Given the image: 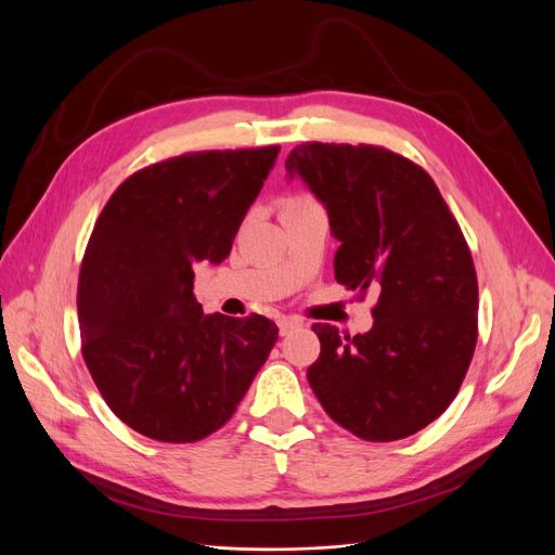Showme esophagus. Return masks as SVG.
<instances>
[{
  "mask_svg": "<svg viewBox=\"0 0 555 555\" xmlns=\"http://www.w3.org/2000/svg\"><path fill=\"white\" fill-rule=\"evenodd\" d=\"M278 326H280V335H289L294 328L300 326V322H298V319H294V317H280L278 319Z\"/></svg>",
  "mask_w": 555,
  "mask_h": 555,
  "instance_id": "obj_1",
  "label": "esophagus"
}]
</instances>
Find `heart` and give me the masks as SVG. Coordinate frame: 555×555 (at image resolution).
<instances>
[{"instance_id":"heart-1","label":"heart","mask_w":555,"mask_h":555,"mask_svg":"<svg viewBox=\"0 0 555 555\" xmlns=\"http://www.w3.org/2000/svg\"><path fill=\"white\" fill-rule=\"evenodd\" d=\"M310 204H314V201H310V198H306V196H294V198H287L282 204V212L284 210H294V208H304V206H310Z\"/></svg>"}]
</instances>
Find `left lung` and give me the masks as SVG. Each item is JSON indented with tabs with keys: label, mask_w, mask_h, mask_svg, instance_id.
<instances>
[{
	"label": "left lung",
	"mask_w": 555,
	"mask_h": 555,
	"mask_svg": "<svg viewBox=\"0 0 555 555\" xmlns=\"http://www.w3.org/2000/svg\"><path fill=\"white\" fill-rule=\"evenodd\" d=\"M284 169L328 212L335 280L379 294L367 333L312 326V391L361 440L408 438L449 408L475 354L477 273L461 227L433 178L391 150L304 143Z\"/></svg>",
	"instance_id": "1"
}]
</instances>
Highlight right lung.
<instances>
[{
	"label": "right lung",
	"instance_id": "1",
	"mask_svg": "<svg viewBox=\"0 0 555 555\" xmlns=\"http://www.w3.org/2000/svg\"><path fill=\"white\" fill-rule=\"evenodd\" d=\"M280 147L147 166L113 192L78 278L82 359L115 416L159 442L222 428L278 343L261 314H204L194 263H222Z\"/></svg>",
	"mask_w": 555,
	"mask_h": 555
}]
</instances>
